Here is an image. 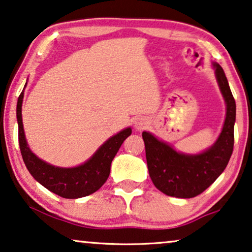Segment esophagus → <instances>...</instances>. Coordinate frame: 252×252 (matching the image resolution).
I'll use <instances>...</instances> for the list:
<instances>
[{
    "label": "esophagus",
    "mask_w": 252,
    "mask_h": 252,
    "mask_svg": "<svg viewBox=\"0 0 252 252\" xmlns=\"http://www.w3.org/2000/svg\"><path fill=\"white\" fill-rule=\"evenodd\" d=\"M148 125H149V120L147 118H139L135 120L134 127H135L136 130H143L144 128H147Z\"/></svg>",
    "instance_id": "obj_1"
}]
</instances>
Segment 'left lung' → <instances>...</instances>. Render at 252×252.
Listing matches in <instances>:
<instances>
[{"label":"left lung","mask_w":252,"mask_h":252,"mask_svg":"<svg viewBox=\"0 0 252 252\" xmlns=\"http://www.w3.org/2000/svg\"><path fill=\"white\" fill-rule=\"evenodd\" d=\"M212 66L225 99L226 118L218 139L211 147L199 154H184L150 132L144 130L142 133L151 180L155 187L172 197L191 198L201 194L222 173L232 156L236 118L235 99L222 67L215 62Z\"/></svg>","instance_id":"1"}]
</instances>
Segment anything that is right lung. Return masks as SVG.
<instances>
[{
  "label": "right lung",
  "instance_id": "1",
  "mask_svg": "<svg viewBox=\"0 0 252 252\" xmlns=\"http://www.w3.org/2000/svg\"><path fill=\"white\" fill-rule=\"evenodd\" d=\"M23 98L24 89L17 102L18 139L24 163L32 177L48 190L63 198H80L98 190L108 180L113 158L118 153L124 141L132 134V128L127 127L109 137L84 164L74 167L55 166L40 159L30 149L24 132L22 118Z\"/></svg>",
  "mask_w": 252,
  "mask_h": 252
}]
</instances>
